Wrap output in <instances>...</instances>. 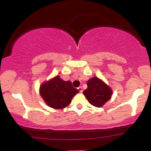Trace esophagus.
<instances>
[{
  "label": "esophagus",
  "mask_w": 151,
  "mask_h": 151,
  "mask_svg": "<svg viewBox=\"0 0 151 151\" xmlns=\"http://www.w3.org/2000/svg\"><path fill=\"white\" fill-rule=\"evenodd\" d=\"M78 90H79V92H82V91H83V90H82V88H81V86H79V87H78Z\"/></svg>",
  "instance_id": "obj_1"
}]
</instances>
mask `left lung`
I'll return each instance as SVG.
<instances>
[{"label":"left lung","mask_w":151,"mask_h":151,"mask_svg":"<svg viewBox=\"0 0 151 151\" xmlns=\"http://www.w3.org/2000/svg\"><path fill=\"white\" fill-rule=\"evenodd\" d=\"M87 89L84 91V95L91 105L101 107L111 99L112 89L101 79L93 77L86 83Z\"/></svg>","instance_id":"1"}]
</instances>
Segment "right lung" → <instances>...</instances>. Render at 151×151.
Returning a JSON list of instances; mask_svg holds the SVG:
<instances>
[{
  "label": "right lung",
  "mask_w": 151,
  "mask_h": 151,
  "mask_svg": "<svg viewBox=\"0 0 151 151\" xmlns=\"http://www.w3.org/2000/svg\"><path fill=\"white\" fill-rule=\"evenodd\" d=\"M79 92L70 81H64L59 75L42 83L40 86V94L46 104L55 109L65 108L72 98Z\"/></svg>",
  "instance_id": "1"
}]
</instances>
